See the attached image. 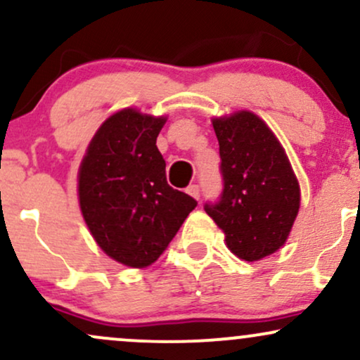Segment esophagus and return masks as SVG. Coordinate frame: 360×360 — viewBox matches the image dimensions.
I'll list each match as a JSON object with an SVG mask.
<instances>
[{
  "label": "esophagus",
  "instance_id": "obj_1",
  "mask_svg": "<svg viewBox=\"0 0 360 360\" xmlns=\"http://www.w3.org/2000/svg\"><path fill=\"white\" fill-rule=\"evenodd\" d=\"M186 193H188L189 196H193L194 200H200V198H201V189H200V186H198V184L188 186V189H186Z\"/></svg>",
  "mask_w": 360,
  "mask_h": 360
}]
</instances>
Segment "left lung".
Wrapping results in <instances>:
<instances>
[{
    "label": "left lung",
    "instance_id": "obj_1",
    "mask_svg": "<svg viewBox=\"0 0 360 360\" xmlns=\"http://www.w3.org/2000/svg\"><path fill=\"white\" fill-rule=\"evenodd\" d=\"M220 146L223 191L205 212L243 260L274 254L286 242L300 210V184L283 146L250 111L213 120Z\"/></svg>",
    "mask_w": 360,
    "mask_h": 360
}]
</instances>
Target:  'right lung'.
Segmentation results:
<instances>
[{
  "label": "right lung",
  "instance_id": "obj_1",
  "mask_svg": "<svg viewBox=\"0 0 360 360\" xmlns=\"http://www.w3.org/2000/svg\"><path fill=\"white\" fill-rule=\"evenodd\" d=\"M166 117L134 108L111 115L98 128L79 167L81 213L106 255L128 267L160 257L196 200L171 188L157 135Z\"/></svg>",
  "mask_w": 360,
  "mask_h": 360
}]
</instances>
